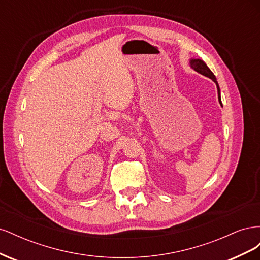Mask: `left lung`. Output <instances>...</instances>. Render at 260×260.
I'll return each instance as SVG.
<instances>
[{
  "instance_id": "1",
  "label": "left lung",
  "mask_w": 260,
  "mask_h": 260,
  "mask_svg": "<svg viewBox=\"0 0 260 260\" xmlns=\"http://www.w3.org/2000/svg\"><path fill=\"white\" fill-rule=\"evenodd\" d=\"M188 64H190L191 68L194 69L196 73H199L203 76L205 77H208L209 79H211L212 81H214L217 85V91H218V101L220 105L222 106V103H221V96H220V88H219V84H218V81L216 79V76L212 74L211 70L208 68V66L205 64V61L200 59V58H190V61H188Z\"/></svg>"
}]
</instances>
